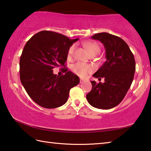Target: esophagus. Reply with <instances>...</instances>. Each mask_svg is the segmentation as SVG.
<instances>
[{
    "instance_id": "obj_1",
    "label": "esophagus",
    "mask_w": 151,
    "mask_h": 151,
    "mask_svg": "<svg viewBox=\"0 0 151 151\" xmlns=\"http://www.w3.org/2000/svg\"><path fill=\"white\" fill-rule=\"evenodd\" d=\"M84 82H85V81H84L83 79H81V78L80 79V83H83Z\"/></svg>"
}]
</instances>
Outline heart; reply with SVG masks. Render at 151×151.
Masks as SVG:
<instances>
[{"instance_id":"heart-1","label":"heart","mask_w":151,"mask_h":151,"mask_svg":"<svg viewBox=\"0 0 151 151\" xmlns=\"http://www.w3.org/2000/svg\"><path fill=\"white\" fill-rule=\"evenodd\" d=\"M84 46L87 50L89 55L91 54H98L100 52V47L95 42H87L84 44ZM76 48V45L73 44L68 48L67 52V59L71 60L73 59L74 52ZM72 70L76 75L84 77L86 76L88 74L91 72L93 70V67L90 65L82 63H77L73 66Z\"/></svg>"}]
</instances>
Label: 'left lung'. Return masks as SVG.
I'll use <instances>...</instances> for the list:
<instances>
[{"mask_svg":"<svg viewBox=\"0 0 151 151\" xmlns=\"http://www.w3.org/2000/svg\"><path fill=\"white\" fill-rule=\"evenodd\" d=\"M91 38L104 45L106 60L93 75L104 78V83L91 81L92 89L86 99L93 107L110 109L121 103L131 87L136 66L134 57L127 43L117 36L101 32Z\"/></svg>","mask_w":151,"mask_h":151,"instance_id":"1","label":"left lung"}]
</instances>
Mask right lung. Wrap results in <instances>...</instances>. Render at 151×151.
<instances>
[{
    "instance_id": "add662e5",
    "label": "right lung",
    "mask_w": 151,
    "mask_h": 151,
    "mask_svg": "<svg viewBox=\"0 0 151 151\" xmlns=\"http://www.w3.org/2000/svg\"><path fill=\"white\" fill-rule=\"evenodd\" d=\"M77 40L42 30L27 42L20 58V78L27 94L39 106L54 109L63 105L70 88L80 82L65 66L68 48ZM62 66L65 75H54L53 68Z\"/></svg>"
}]
</instances>
